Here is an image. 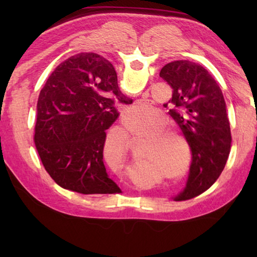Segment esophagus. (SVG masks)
<instances>
[{
  "instance_id": "1",
  "label": "esophagus",
  "mask_w": 257,
  "mask_h": 257,
  "mask_svg": "<svg viewBox=\"0 0 257 257\" xmlns=\"http://www.w3.org/2000/svg\"><path fill=\"white\" fill-rule=\"evenodd\" d=\"M147 103L145 102V101H143V100H138V101H136V103H135V107L136 108H140V107H144V106H146Z\"/></svg>"
}]
</instances>
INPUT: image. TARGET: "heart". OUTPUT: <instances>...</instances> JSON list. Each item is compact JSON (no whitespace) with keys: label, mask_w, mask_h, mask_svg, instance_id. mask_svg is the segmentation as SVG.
<instances>
[{"label":"heart","mask_w":257,"mask_h":257,"mask_svg":"<svg viewBox=\"0 0 257 257\" xmlns=\"http://www.w3.org/2000/svg\"><path fill=\"white\" fill-rule=\"evenodd\" d=\"M147 81L146 75L141 73L137 85L143 87L145 86ZM152 112L148 108H134L130 109L128 113L125 114V119L127 120H138L144 118H149ZM159 124L155 119L146 120V121L139 122V123H133L130 124V129L134 135L136 136H145L147 140L140 146L139 148V156L144 158V160L154 162L156 165H159L163 167V169L169 173L177 170L178 167L182 164L183 161V151L177 144H171L170 141L171 140L176 141L179 140L185 147L186 149V156L184 165L180 170L174 174H170L171 178L174 180H180L187 176L190 167L191 161H192V150H191V146L189 144L188 139L184 137V135L177 132H166V130H160ZM119 148L121 151V155L119 158V162L121 163L124 161L125 158L128 156L129 152V138L127 135H121L119 137Z\"/></svg>","instance_id":"b5f03b06"}]
</instances>
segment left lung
I'll list each match as a JSON object with an SVG mask.
<instances>
[{"label":"left lung","mask_w":257,"mask_h":257,"mask_svg":"<svg viewBox=\"0 0 257 257\" xmlns=\"http://www.w3.org/2000/svg\"><path fill=\"white\" fill-rule=\"evenodd\" d=\"M160 77L172 88L169 113L192 150L187 187L174 199L185 201L209 189L225 167L232 144L226 103L214 78L199 64L171 62L162 67Z\"/></svg>","instance_id":"obj_1"}]
</instances>
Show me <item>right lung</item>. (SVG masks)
Returning <instances> with one entry per match:
<instances>
[{
    "label": "right lung",
    "mask_w": 257,
    "mask_h": 257,
    "mask_svg": "<svg viewBox=\"0 0 257 257\" xmlns=\"http://www.w3.org/2000/svg\"><path fill=\"white\" fill-rule=\"evenodd\" d=\"M130 105L112 64L96 53L61 63L40 92L34 144L45 170L59 187L81 194H114L102 161L106 130Z\"/></svg>",
    "instance_id": "add662e5"
}]
</instances>
